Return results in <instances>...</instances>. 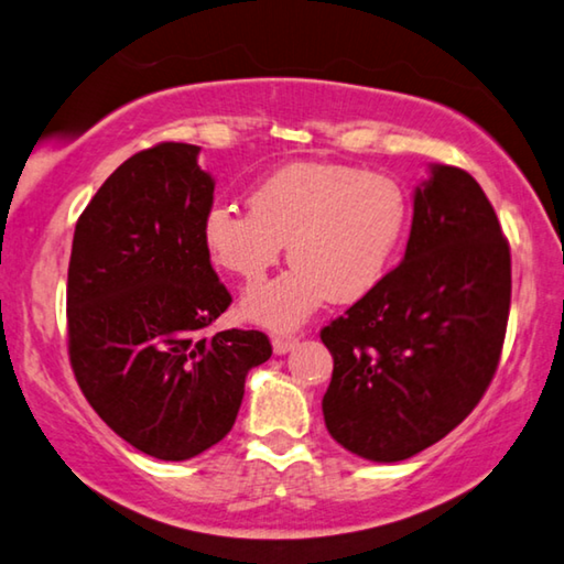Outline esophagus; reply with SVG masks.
Returning a JSON list of instances; mask_svg holds the SVG:
<instances>
[{"mask_svg": "<svg viewBox=\"0 0 564 564\" xmlns=\"http://www.w3.org/2000/svg\"><path fill=\"white\" fill-rule=\"evenodd\" d=\"M299 346V338H291V336H275L273 338V352H279V356H285V352L293 350Z\"/></svg>", "mask_w": 564, "mask_h": 564, "instance_id": "34e87169", "label": "esophagus"}]
</instances>
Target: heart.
Listing matches in <instances>:
<instances>
[{"label":"heart","instance_id":"heart-1","mask_svg":"<svg viewBox=\"0 0 564 564\" xmlns=\"http://www.w3.org/2000/svg\"><path fill=\"white\" fill-rule=\"evenodd\" d=\"M410 226L400 181L330 161H295L251 191V208L218 202L204 216V248L214 265L246 285L265 279L289 243L293 265L251 291L243 313L291 330L323 303L373 293L398 261Z\"/></svg>","mask_w":564,"mask_h":564}]
</instances>
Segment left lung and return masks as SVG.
I'll use <instances>...</instances> for the list:
<instances>
[{
  "label": "left lung",
  "mask_w": 564,
  "mask_h": 564,
  "mask_svg": "<svg viewBox=\"0 0 564 564\" xmlns=\"http://www.w3.org/2000/svg\"><path fill=\"white\" fill-rule=\"evenodd\" d=\"M510 291V243L485 191L463 169L433 166L403 263L321 330L333 441L373 463L443 441L498 370Z\"/></svg>",
  "instance_id": "8db88e82"
}]
</instances>
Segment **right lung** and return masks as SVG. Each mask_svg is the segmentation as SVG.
<instances>
[{
  "mask_svg": "<svg viewBox=\"0 0 564 564\" xmlns=\"http://www.w3.org/2000/svg\"><path fill=\"white\" fill-rule=\"evenodd\" d=\"M198 147L164 141L113 171L74 228L66 333L84 398L113 433L159 460H188L236 423L261 330L204 328L231 293L204 248L214 178Z\"/></svg>",
  "mask_w": 564,
  "mask_h": 564,
  "instance_id": "obj_1",
  "label": "right lung"
}]
</instances>
